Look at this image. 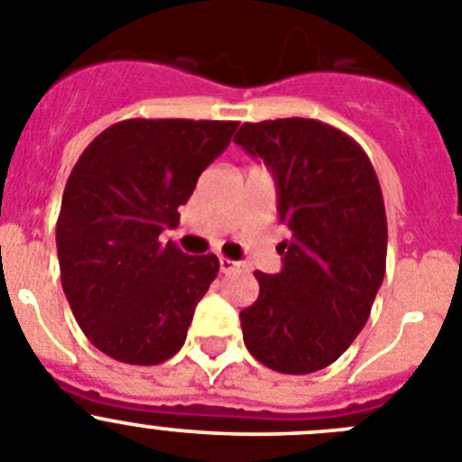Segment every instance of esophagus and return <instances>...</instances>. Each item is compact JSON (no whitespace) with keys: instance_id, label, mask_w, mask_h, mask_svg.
Returning <instances> with one entry per match:
<instances>
[{"instance_id":"1","label":"esophagus","mask_w":462,"mask_h":462,"mask_svg":"<svg viewBox=\"0 0 462 462\" xmlns=\"http://www.w3.org/2000/svg\"><path fill=\"white\" fill-rule=\"evenodd\" d=\"M218 267H221L223 273H230V272H236L239 269V262L230 260V257H218Z\"/></svg>"}]
</instances>
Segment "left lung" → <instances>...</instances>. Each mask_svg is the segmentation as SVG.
<instances>
[{
    "mask_svg": "<svg viewBox=\"0 0 462 462\" xmlns=\"http://www.w3.org/2000/svg\"><path fill=\"white\" fill-rule=\"evenodd\" d=\"M235 143L276 177L290 230L276 276L255 272L257 301L241 310L248 352L285 375H309L352 345L386 269V214L364 149L318 119L241 124Z\"/></svg>",
    "mask_w": 462,
    "mask_h": 462,
    "instance_id": "obj_1",
    "label": "left lung"
}]
</instances>
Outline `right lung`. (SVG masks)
<instances>
[{"instance_id":"1","label":"right lung","mask_w":462,"mask_h":462,"mask_svg":"<svg viewBox=\"0 0 462 462\" xmlns=\"http://www.w3.org/2000/svg\"><path fill=\"white\" fill-rule=\"evenodd\" d=\"M236 122L124 119L91 140L70 170L57 218L61 288L94 347L133 365L181 350L218 257L186 255L177 227L198 177Z\"/></svg>"}]
</instances>
